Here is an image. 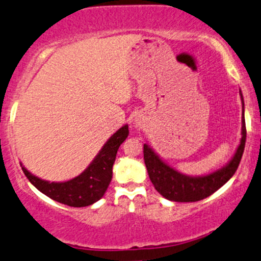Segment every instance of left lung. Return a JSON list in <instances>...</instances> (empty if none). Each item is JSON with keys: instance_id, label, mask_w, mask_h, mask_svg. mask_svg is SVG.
I'll list each match as a JSON object with an SVG mask.
<instances>
[{"instance_id": "8db88e82", "label": "left lung", "mask_w": 261, "mask_h": 261, "mask_svg": "<svg viewBox=\"0 0 261 261\" xmlns=\"http://www.w3.org/2000/svg\"><path fill=\"white\" fill-rule=\"evenodd\" d=\"M240 94L242 97V105H243L242 106L243 107V113H242L241 143L231 160L220 170H216L215 172L206 174V176H187V174L180 173L174 168L168 166L148 144H144V161H145L150 180L162 197L171 201H179V203L199 201L201 199L210 197L213 193L221 188L233 176L241 162L242 155H243L247 137L246 119H244V101L241 90Z\"/></svg>"}]
</instances>
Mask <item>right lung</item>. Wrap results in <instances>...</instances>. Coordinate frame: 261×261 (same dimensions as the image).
I'll return each mask as SVG.
<instances>
[{"label":"right lung","mask_w":261,"mask_h":261,"mask_svg":"<svg viewBox=\"0 0 261 261\" xmlns=\"http://www.w3.org/2000/svg\"><path fill=\"white\" fill-rule=\"evenodd\" d=\"M128 134V124L119 128L101 148L91 164L79 176L66 182H48L39 178L20 164L21 170L29 182L52 200L73 207L88 206L100 200L107 191L112 179L116 154Z\"/></svg>","instance_id":"add662e5"}]
</instances>
